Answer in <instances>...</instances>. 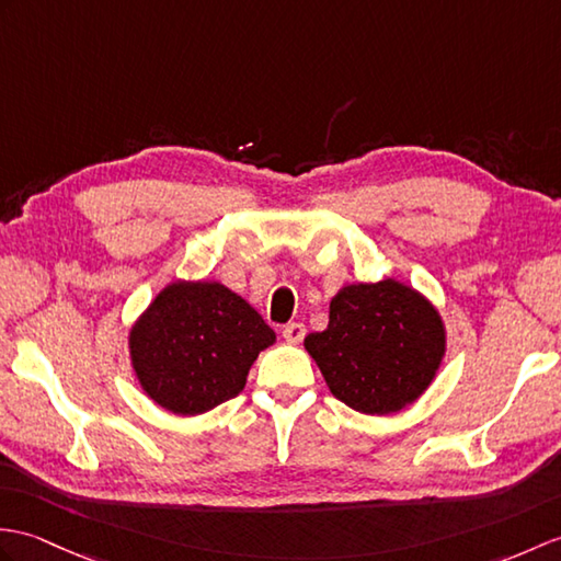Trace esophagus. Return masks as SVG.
I'll list each match as a JSON object with an SVG mask.
<instances>
[{
  "instance_id": "obj_1",
  "label": "esophagus",
  "mask_w": 561,
  "mask_h": 561,
  "mask_svg": "<svg viewBox=\"0 0 561 561\" xmlns=\"http://www.w3.org/2000/svg\"><path fill=\"white\" fill-rule=\"evenodd\" d=\"M282 334H284V340L289 342V344H301L304 336H306L304 322H289V324H284Z\"/></svg>"
}]
</instances>
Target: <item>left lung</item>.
Returning a JSON list of instances; mask_svg holds the SVG:
<instances>
[{"instance_id": "left-lung-1", "label": "left lung", "mask_w": 561, "mask_h": 561, "mask_svg": "<svg viewBox=\"0 0 561 561\" xmlns=\"http://www.w3.org/2000/svg\"><path fill=\"white\" fill-rule=\"evenodd\" d=\"M330 392L360 413L401 411L433 382L445 356L437 310L397 279L351 284L332 298L330 324L306 336Z\"/></svg>"}]
</instances>
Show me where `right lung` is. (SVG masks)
I'll list each match as a JSON object with an SVG mask.
<instances>
[{"instance_id": "add662e5", "label": "right lung", "mask_w": 561, "mask_h": 561, "mask_svg": "<svg viewBox=\"0 0 561 561\" xmlns=\"http://www.w3.org/2000/svg\"><path fill=\"white\" fill-rule=\"evenodd\" d=\"M270 344V324L217 282L167 286L128 340L140 387L179 415L205 413L237 397Z\"/></svg>"}]
</instances>
